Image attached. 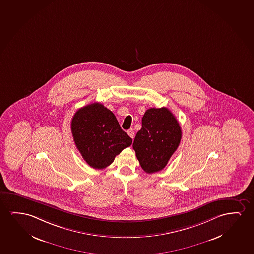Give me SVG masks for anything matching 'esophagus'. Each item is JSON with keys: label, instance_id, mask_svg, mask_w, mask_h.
I'll return each instance as SVG.
<instances>
[{"label": "esophagus", "instance_id": "esophagus-1", "mask_svg": "<svg viewBox=\"0 0 254 254\" xmlns=\"http://www.w3.org/2000/svg\"><path fill=\"white\" fill-rule=\"evenodd\" d=\"M127 133H128V135H129L131 138H134V129H129V130L127 131Z\"/></svg>", "mask_w": 254, "mask_h": 254}]
</instances>
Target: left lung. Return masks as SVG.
<instances>
[{
    "label": "left lung",
    "mask_w": 254,
    "mask_h": 254,
    "mask_svg": "<svg viewBox=\"0 0 254 254\" xmlns=\"http://www.w3.org/2000/svg\"><path fill=\"white\" fill-rule=\"evenodd\" d=\"M182 137L175 116L167 108H150L142 118L133 149L140 165L149 174L165 168Z\"/></svg>",
    "instance_id": "1"
}]
</instances>
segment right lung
I'll list each match as a JSON object with an SVG mask.
<instances>
[{
  "label": "right lung",
  "instance_id": "add662e5",
  "mask_svg": "<svg viewBox=\"0 0 254 254\" xmlns=\"http://www.w3.org/2000/svg\"><path fill=\"white\" fill-rule=\"evenodd\" d=\"M71 132L86 163L99 170L112 164L115 157L132 143L115 115L99 103L86 105L75 112Z\"/></svg>",
  "mask_w": 254,
  "mask_h": 254
}]
</instances>
